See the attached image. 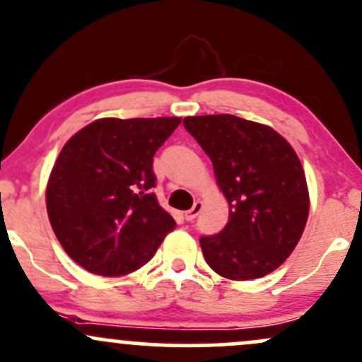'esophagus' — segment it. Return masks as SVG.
<instances>
[{
    "label": "esophagus",
    "mask_w": 362,
    "mask_h": 362,
    "mask_svg": "<svg viewBox=\"0 0 362 362\" xmlns=\"http://www.w3.org/2000/svg\"><path fill=\"white\" fill-rule=\"evenodd\" d=\"M201 211H202V202H201V201H195V202H194V206H192V209L185 211L184 218L187 219V221H192V219L197 218V216H199V213H201Z\"/></svg>",
    "instance_id": "obj_1"
}]
</instances>
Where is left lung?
I'll use <instances>...</instances> for the list:
<instances>
[{"label":"left lung","mask_w":362,"mask_h":362,"mask_svg":"<svg viewBox=\"0 0 362 362\" xmlns=\"http://www.w3.org/2000/svg\"><path fill=\"white\" fill-rule=\"evenodd\" d=\"M184 126L213 161L230 206L221 233L201 238L209 267L231 281L276 271L296 248L310 213L296 151L271 126L236 115L185 117Z\"/></svg>","instance_id":"obj_1"}]
</instances>
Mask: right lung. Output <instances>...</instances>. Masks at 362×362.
I'll return each mask as SVG.
<instances>
[{
  "instance_id": "obj_1",
  "label": "right lung",
  "mask_w": 362,
  "mask_h": 362,
  "mask_svg": "<svg viewBox=\"0 0 362 362\" xmlns=\"http://www.w3.org/2000/svg\"><path fill=\"white\" fill-rule=\"evenodd\" d=\"M180 117L93 120L61 149L45 189L61 247L85 271H138L175 228L158 202L153 156Z\"/></svg>"
}]
</instances>
